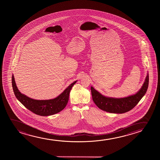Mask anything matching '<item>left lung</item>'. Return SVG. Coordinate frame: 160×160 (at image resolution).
Instances as JSON below:
<instances>
[{"mask_svg":"<svg viewBox=\"0 0 160 160\" xmlns=\"http://www.w3.org/2000/svg\"><path fill=\"white\" fill-rule=\"evenodd\" d=\"M148 85L149 73L148 72L144 82L139 91L136 94L127 97L117 98L105 97L92 86L91 88V91L93 101L99 109L111 113L122 114L132 109L138 104L146 93Z\"/></svg>","mask_w":160,"mask_h":160,"instance_id":"obj_1","label":"left lung"}]
</instances>
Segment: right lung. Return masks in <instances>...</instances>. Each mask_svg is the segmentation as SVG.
Listing matches in <instances>:
<instances>
[{
    "label": "right lung",
    "mask_w": 160,
    "mask_h": 160,
    "mask_svg": "<svg viewBox=\"0 0 160 160\" xmlns=\"http://www.w3.org/2000/svg\"><path fill=\"white\" fill-rule=\"evenodd\" d=\"M77 81L71 83L61 94L55 98L48 100H37L22 94L16 85L14 76H12V85L16 98L27 109L40 116H49L57 114L64 109L69 100L70 90Z\"/></svg>",
    "instance_id": "add662e5"
}]
</instances>
